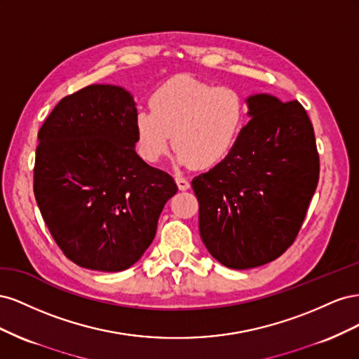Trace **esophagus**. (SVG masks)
<instances>
[{
  "instance_id": "obj_1",
  "label": "esophagus",
  "mask_w": 359,
  "mask_h": 359,
  "mask_svg": "<svg viewBox=\"0 0 359 359\" xmlns=\"http://www.w3.org/2000/svg\"><path fill=\"white\" fill-rule=\"evenodd\" d=\"M175 182H177V186H178V189H180L181 191H184V190H189V189H190V182H189L186 178H182V177H175Z\"/></svg>"
}]
</instances>
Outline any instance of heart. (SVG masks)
<instances>
[{
    "label": "heart",
    "mask_w": 359,
    "mask_h": 359,
    "mask_svg": "<svg viewBox=\"0 0 359 359\" xmlns=\"http://www.w3.org/2000/svg\"><path fill=\"white\" fill-rule=\"evenodd\" d=\"M149 109L135 115V137L139 156L157 163L170 142L182 166L212 168L236 145L245 124L243 95L231 86H215L178 76L153 93Z\"/></svg>",
    "instance_id": "1"
}]
</instances>
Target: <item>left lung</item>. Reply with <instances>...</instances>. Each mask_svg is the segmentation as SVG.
Segmentation results:
<instances>
[{"label": "left lung", "mask_w": 359, "mask_h": 359, "mask_svg": "<svg viewBox=\"0 0 359 359\" xmlns=\"http://www.w3.org/2000/svg\"><path fill=\"white\" fill-rule=\"evenodd\" d=\"M245 103L252 119L231 154L191 181L202 241L232 269L265 265L286 252L319 181L316 140L301 103L265 93Z\"/></svg>", "instance_id": "left-lung-1"}]
</instances>
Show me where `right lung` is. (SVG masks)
Listing matches in <instances>:
<instances>
[{"label": "right lung", "mask_w": 359, "mask_h": 359, "mask_svg": "<svg viewBox=\"0 0 359 359\" xmlns=\"http://www.w3.org/2000/svg\"><path fill=\"white\" fill-rule=\"evenodd\" d=\"M133 95L97 83L53 107L39 132L34 194L53 240L76 265L118 273L153 243L169 173L136 151Z\"/></svg>", "instance_id": "1"}]
</instances>
